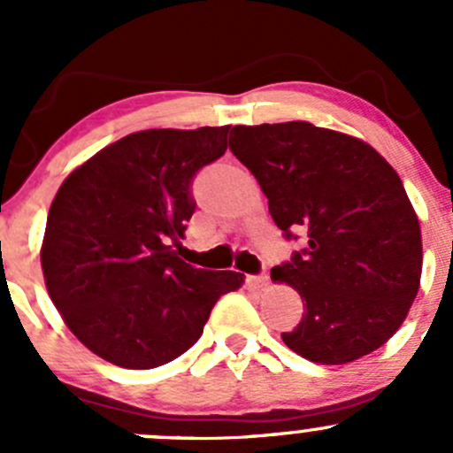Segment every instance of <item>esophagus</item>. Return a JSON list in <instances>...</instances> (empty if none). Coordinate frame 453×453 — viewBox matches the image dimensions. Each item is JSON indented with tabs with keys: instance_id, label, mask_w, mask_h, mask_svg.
Returning a JSON list of instances; mask_svg holds the SVG:
<instances>
[{
	"instance_id": "obj_1",
	"label": "esophagus",
	"mask_w": 453,
	"mask_h": 453,
	"mask_svg": "<svg viewBox=\"0 0 453 453\" xmlns=\"http://www.w3.org/2000/svg\"><path fill=\"white\" fill-rule=\"evenodd\" d=\"M248 282L250 287H254V289H265L269 282V276H250Z\"/></svg>"
}]
</instances>
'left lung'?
Returning <instances> with one entry per match:
<instances>
[{
  "label": "left lung",
  "mask_w": 453,
  "mask_h": 453,
  "mask_svg": "<svg viewBox=\"0 0 453 453\" xmlns=\"http://www.w3.org/2000/svg\"><path fill=\"white\" fill-rule=\"evenodd\" d=\"M230 150L252 171L269 214L307 248L272 269L294 287L303 319L282 342L324 366L386 344L418 294V217L395 168L364 140L294 120L232 129Z\"/></svg>",
  "instance_id": "left-lung-1"
}]
</instances>
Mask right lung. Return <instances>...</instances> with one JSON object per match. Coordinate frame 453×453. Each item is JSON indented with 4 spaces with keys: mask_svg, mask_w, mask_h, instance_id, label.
I'll return each mask as SVG.
<instances>
[{
    "mask_svg": "<svg viewBox=\"0 0 453 453\" xmlns=\"http://www.w3.org/2000/svg\"><path fill=\"white\" fill-rule=\"evenodd\" d=\"M227 134L230 125L129 134L58 188L41 243L45 287L104 362H173L199 340L217 300L243 285V273L195 269L175 250L195 212L190 181L226 153Z\"/></svg>",
    "mask_w": 453,
    "mask_h": 453,
    "instance_id": "add662e5",
    "label": "right lung"
}]
</instances>
